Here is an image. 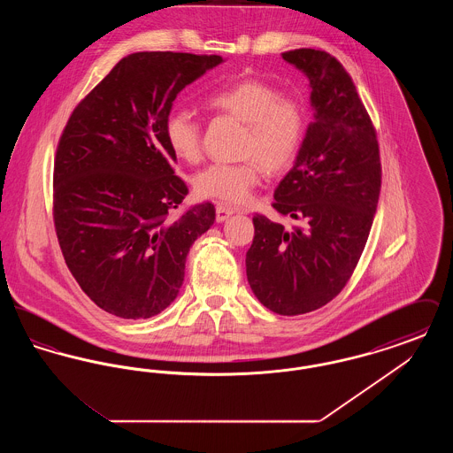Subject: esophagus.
<instances>
[{
  "label": "esophagus",
  "instance_id": "1",
  "mask_svg": "<svg viewBox=\"0 0 453 453\" xmlns=\"http://www.w3.org/2000/svg\"><path fill=\"white\" fill-rule=\"evenodd\" d=\"M239 209H233L231 205H227V203H217L216 205V219L217 222H224V220H227L229 217L233 216L234 212H237ZM241 212H246L244 209H241Z\"/></svg>",
  "mask_w": 453,
  "mask_h": 453
}]
</instances>
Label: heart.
Wrapping results in <instances>:
<instances>
[{
    "label": "heart",
    "mask_w": 453,
    "mask_h": 453,
    "mask_svg": "<svg viewBox=\"0 0 453 453\" xmlns=\"http://www.w3.org/2000/svg\"><path fill=\"white\" fill-rule=\"evenodd\" d=\"M209 107L229 113L248 126L239 163L217 161L195 176L198 194L239 203L261 181V168L270 174L288 170L305 135V110L292 96L266 81L248 78L214 91ZM165 139L180 159L196 163L202 157V126L185 108H172L163 122Z\"/></svg>",
    "instance_id": "heart-1"
}]
</instances>
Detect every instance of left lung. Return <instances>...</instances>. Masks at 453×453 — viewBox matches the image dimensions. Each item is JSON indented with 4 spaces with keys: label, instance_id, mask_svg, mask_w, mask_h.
I'll return each mask as SVG.
<instances>
[{
    "label": "left lung",
    "instance_id": "obj_1",
    "mask_svg": "<svg viewBox=\"0 0 453 453\" xmlns=\"http://www.w3.org/2000/svg\"><path fill=\"white\" fill-rule=\"evenodd\" d=\"M281 58L309 78L314 108L296 165L272 203L299 224L255 214L246 275L266 309L299 316L333 301L357 268L377 211L382 166L377 132L343 65L316 49Z\"/></svg>",
    "mask_w": 453,
    "mask_h": 453
}]
</instances>
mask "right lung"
I'll return each mask as SVG.
<instances>
[{
    "mask_svg": "<svg viewBox=\"0 0 453 453\" xmlns=\"http://www.w3.org/2000/svg\"><path fill=\"white\" fill-rule=\"evenodd\" d=\"M220 56L135 52L73 110L54 159V226L73 277L100 309L148 319L172 303L211 202L173 219L188 194L163 122L176 95Z\"/></svg>",
    "mask_w": 453,
    "mask_h": 453,
    "instance_id": "obj_1",
    "label": "right lung"
}]
</instances>
